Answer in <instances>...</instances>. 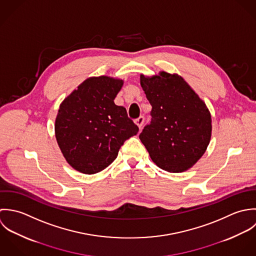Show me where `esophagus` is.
Returning <instances> with one entry per match:
<instances>
[{
  "label": "esophagus",
  "mask_w": 256,
  "mask_h": 256,
  "mask_svg": "<svg viewBox=\"0 0 256 256\" xmlns=\"http://www.w3.org/2000/svg\"><path fill=\"white\" fill-rule=\"evenodd\" d=\"M134 122L138 124V126L140 128L142 126V124H144V116H140L138 118H136V120H134Z\"/></svg>",
  "instance_id": "obj_1"
}]
</instances>
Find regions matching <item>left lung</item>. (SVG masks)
Masks as SVG:
<instances>
[{
  "instance_id": "8db88e82",
  "label": "left lung",
  "mask_w": 256,
  "mask_h": 256,
  "mask_svg": "<svg viewBox=\"0 0 256 256\" xmlns=\"http://www.w3.org/2000/svg\"><path fill=\"white\" fill-rule=\"evenodd\" d=\"M140 85L152 108V122L140 140L159 168L173 173L186 171L210 144L212 118L206 104L176 74L140 75Z\"/></svg>"
}]
</instances>
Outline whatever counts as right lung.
Returning a JSON list of instances; mask_svg holds the SVG:
<instances>
[{"mask_svg": "<svg viewBox=\"0 0 256 256\" xmlns=\"http://www.w3.org/2000/svg\"><path fill=\"white\" fill-rule=\"evenodd\" d=\"M122 83L108 76L91 77L59 106L56 140L66 161L81 173L106 168L124 142L138 132L126 108L114 102Z\"/></svg>", "mask_w": 256, "mask_h": 256, "instance_id": "add662e5", "label": "right lung"}]
</instances>
